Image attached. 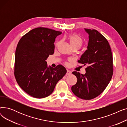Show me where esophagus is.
Returning a JSON list of instances; mask_svg holds the SVG:
<instances>
[{"label": "esophagus", "mask_w": 127, "mask_h": 127, "mask_svg": "<svg viewBox=\"0 0 127 127\" xmlns=\"http://www.w3.org/2000/svg\"><path fill=\"white\" fill-rule=\"evenodd\" d=\"M71 72L70 70H69L67 69V72H66V75H70V74H71Z\"/></svg>", "instance_id": "esophagus-1"}]
</instances>
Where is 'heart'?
<instances>
[{"label":"heart","mask_w":127,"mask_h":127,"mask_svg":"<svg viewBox=\"0 0 127 127\" xmlns=\"http://www.w3.org/2000/svg\"><path fill=\"white\" fill-rule=\"evenodd\" d=\"M68 38L72 48L77 47H78L79 48L82 45V38L78 34H75V33L70 34L68 35ZM56 45H57L58 44H57Z\"/></svg>","instance_id":"heart-1"}]
</instances>
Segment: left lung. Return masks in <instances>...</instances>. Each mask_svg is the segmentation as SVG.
Returning a JSON list of instances; mask_svg holds the SVG:
<instances>
[{
    "label": "left lung",
    "mask_w": 127,
    "mask_h": 127,
    "mask_svg": "<svg viewBox=\"0 0 127 127\" xmlns=\"http://www.w3.org/2000/svg\"><path fill=\"white\" fill-rule=\"evenodd\" d=\"M85 30L89 34L88 49L78 62L88 67L85 75L72 72L77 82L71 91L80 98L91 100L102 93L109 83L113 73V56L108 41L100 33L95 29Z\"/></svg>",
    "instance_id": "1"
}]
</instances>
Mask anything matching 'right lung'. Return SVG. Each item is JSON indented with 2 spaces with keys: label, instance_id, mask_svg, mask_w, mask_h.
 Here are the masks:
<instances>
[{
  "label": "right lung",
  "instance_id": "add662e5",
  "mask_svg": "<svg viewBox=\"0 0 127 127\" xmlns=\"http://www.w3.org/2000/svg\"><path fill=\"white\" fill-rule=\"evenodd\" d=\"M61 32L38 27L20 39L15 51L14 76L21 89L30 96L43 98L53 92L66 74L61 65L47 67L46 60L55 51V39Z\"/></svg>",
  "mask_w": 127,
  "mask_h": 127
}]
</instances>
